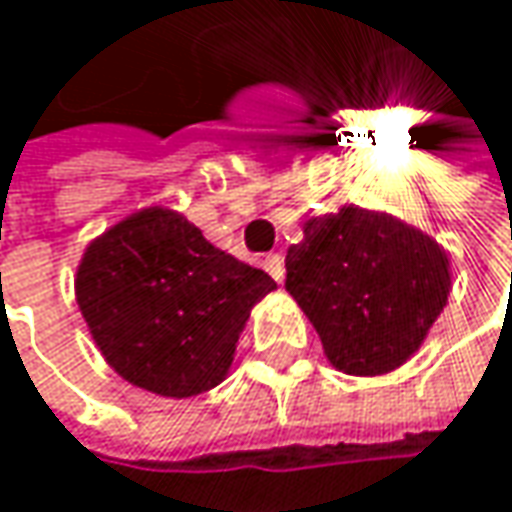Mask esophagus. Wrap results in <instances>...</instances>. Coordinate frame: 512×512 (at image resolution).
<instances>
[{"label": "esophagus", "mask_w": 512, "mask_h": 512, "mask_svg": "<svg viewBox=\"0 0 512 512\" xmlns=\"http://www.w3.org/2000/svg\"><path fill=\"white\" fill-rule=\"evenodd\" d=\"M264 270H267L276 281H284V259H281L279 253L264 256Z\"/></svg>", "instance_id": "1"}]
</instances>
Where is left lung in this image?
Segmentation results:
<instances>
[{
	"instance_id": "obj_1",
	"label": "left lung",
	"mask_w": 512,
	"mask_h": 512,
	"mask_svg": "<svg viewBox=\"0 0 512 512\" xmlns=\"http://www.w3.org/2000/svg\"><path fill=\"white\" fill-rule=\"evenodd\" d=\"M284 267V287L310 318L327 360L355 377L400 369L451 296V262L437 239L358 205L307 219Z\"/></svg>"
}]
</instances>
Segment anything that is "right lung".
Listing matches in <instances>:
<instances>
[{"label": "right lung", "mask_w": 512, "mask_h": 512, "mask_svg": "<svg viewBox=\"0 0 512 512\" xmlns=\"http://www.w3.org/2000/svg\"><path fill=\"white\" fill-rule=\"evenodd\" d=\"M273 290L264 270L214 248L163 205L95 236L75 270V301L106 363L174 400L228 377L250 310Z\"/></svg>", "instance_id": "right-lung-1"}]
</instances>
